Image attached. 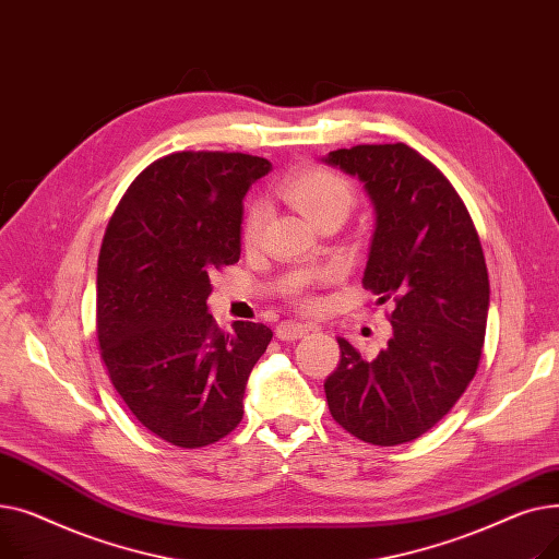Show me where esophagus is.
<instances>
[{
    "label": "esophagus",
    "mask_w": 559,
    "mask_h": 559,
    "mask_svg": "<svg viewBox=\"0 0 559 559\" xmlns=\"http://www.w3.org/2000/svg\"><path fill=\"white\" fill-rule=\"evenodd\" d=\"M308 326L304 324H297V321H281V324L276 326V337L283 340V342H292V340H301L308 335Z\"/></svg>",
    "instance_id": "34e87169"
}]
</instances>
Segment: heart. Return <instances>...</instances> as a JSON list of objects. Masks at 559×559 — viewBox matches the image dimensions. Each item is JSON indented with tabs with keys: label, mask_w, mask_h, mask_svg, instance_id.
<instances>
[{
	"label": "heart",
	"mask_w": 559,
	"mask_h": 559,
	"mask_svg": "<svg viewBox=\"0 0 559 559\" xmlns=\"http://www.w3.org/2000/svg\"><path fill=\"white\" fill-rule=\"evenodd\" d=\"M278 190L312 224H319L321 219L333 217V215L346 217L348 211L354 209V201H356L354 186H350L342 174L326 167L297 169L295 174L287 176ZM260 226H262V209L260 205H251L242 222L245 245H253L258 240Z\"/></svg>",
	"instance_id": "b5f03b06"
}]
</instances>
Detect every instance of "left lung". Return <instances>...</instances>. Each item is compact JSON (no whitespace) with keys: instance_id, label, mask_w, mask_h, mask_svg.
<instances>
[{"instance_id":"1","label":"left lung","mask_w":559,"mask_h":559,"mask_svg":"<svg viewBox=\"0 0 559 559\" xmlns=\"http://www.w3.org/2000/svg\"><path fill=\"white\" fill-rule=\"evenodd\" d=\"M326 160L365 183L376 233L362 287L394 304V335L373 360L337 340L329 409L367 444L413 442L449 413L480 365L489 276L478 230L451 181L413 146L358 144Z\"/></svg>"}]
</instances>
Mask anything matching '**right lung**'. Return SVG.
Returning a JSON list of instances; mask_svg holds the SVG:
<instances>
[{
	"label": "right lung",
	"mask_w": 559,
	"mask_h": 559,
	"mask_svg": "<svg viewBox=\"0 0 559 559\" xmlns=\"http://www.w3.org/2000/svg\"><path fill=\"white\" fill-rule=\"evenodd\" d=\"M270 160L176 152L144 167L106 226L97 264V340L131 415L179 449L238 428L245 388L272 329L205 306L213 272L240 260L242 199Z\"/></svg>",
	"instance_id": "right-lung-1"
}]
</instances>
